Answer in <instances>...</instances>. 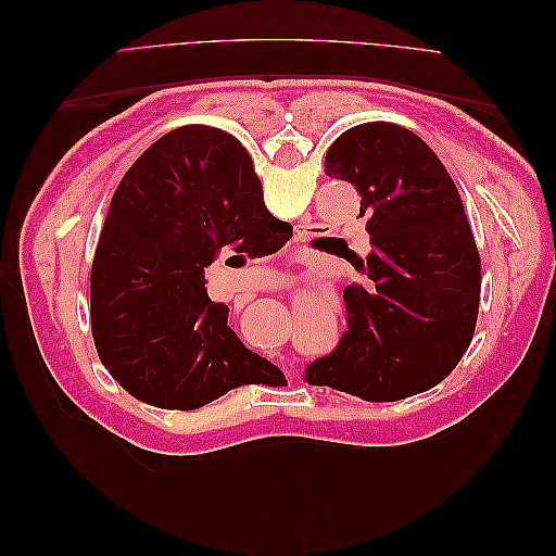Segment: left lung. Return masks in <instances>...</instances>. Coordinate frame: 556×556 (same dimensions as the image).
Returning a JSON list of instances; mask_svg holds the SVG:
<instances>
[{
  "label": "left lung",
  "instance_id": "left-lung-1",
  "mask_svg": "<svg viewBox=\"0 0 556 556\" xmlns=\"http://www.w3.org/2000/svg\"><path fill=\"white\" fill-rule=\"evenodd\" d=\"M325 172L362 194L371 255L352 264L371 282L345 288L348 331L306 380L366 401L431 390L464 357L480 306V255L457 185L417 134L392 123L343 131Z\"/></svg>",
  "mask_w": 556,
  "mask_h": 556
}]
</instances>
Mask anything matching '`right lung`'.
Returning <instances> with one entry per match:
<instances>
[{
  "mask_svg": "<svg viewBox=\"0 0 556 556\" xmlns=\"http://www.w3.org/2000/svg\"><path fill=\"white\" fill-rule=\"evenodd\" d=\"M292 225L268 213L248 150L231 134H164L117 185L94 250L92 339L109 374L150 406L194 410L241 384H282L213 301L217 260L274 255Z\"/></svg>",
  "mask_w": 556,
  "mask_h": 556,
  "instance_id": "right-lung-1",
  "label": "right lung"
}]
</instances>
